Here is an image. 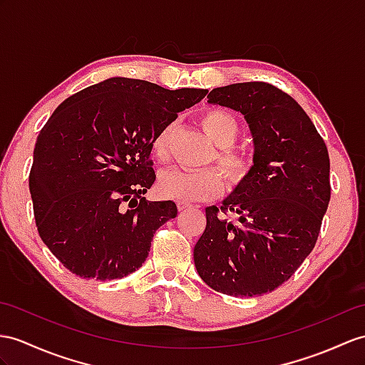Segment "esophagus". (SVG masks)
Instances as JSON below:
<instances>
[{
    "mask_svg": "<svg viewBox=\"0 0 365 365\" xmlns=\"http://www.w3.org/2000/svg\"><path fill=\"white\" fill-rule=\"evenodd\" d=\"M178 204V210H187V209H190L192 207V204L190 202H185V201H178L176 202Z\"/></svg>",
    "mask_w": 365,
    "mask_h": 365,
    "instance_id": "esophagus-1",
    "label": "esophagus"
}]
</instances>
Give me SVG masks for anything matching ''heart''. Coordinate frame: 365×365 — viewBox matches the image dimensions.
Listing matches in <instances>:
<instances>
[{
  "mask_svg": "<svg viewBox=\"0 0 365 365\" xmlns=\"http://www.w3.org/2000/svg\"><path fill=\"white\" fill-rule=\"evenodd\" d=\"M201 125L218 148L210 161H215L224 172L230 187L238 189L250 181L254 173V158L245 150L232 147L240 136V123L232 113L225 108H209L201 114ZM172 125L164 127L152 142V153L158 163H167ZM225 178L213 167L198 172L170 168L158 178V190L164 197L178 201H207L225 192Z\"/></svg>",
  "mask_w": 365,
  "mask_h": 365,
  "instance_id": "1",
  "label": "heart"
}]
</instances>
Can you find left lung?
Wrapping results in <instances>:
<instances>
[{"label": "left lung", "mask_w": 365, "mask_h": 365, "mask_svg": "<svg viewBox=\"0 0 365 365\" xmlns=\"http://www.w3.org/2000/svg\"><path fill=\"white\" fill-rule=\"evenodd\" d=\"M207 102L240 111L254 136V173L207 207L195 245L200 277L223 294L254 297L285 283L313 251L330 202V156L302 106L277 86L245 82L215 88ZM237 211V225L219 212Z\"/></svg>", "instance_id": "8db88e82"}]
</instances>
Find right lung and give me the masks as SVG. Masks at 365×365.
<instances>
[{"mask_svg": "<svg viewBox=\"0 0 365 365\" xmlns=\"http://www.w3.org/2000/svg\"><path fill=\"white\" fill-rule=\"evenodd\" d=\"M206 94L113 77L57 106L35 142L29 190L43 243L66 269L103 282L140 268L178 213L142 197L156 178L152 142Z\"/></svg>", "mask_w": 365, "mask_h": 365, "instance_id": "right-lung-1", "label": "right lung"}]
</instances>
